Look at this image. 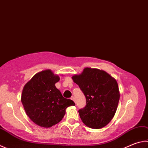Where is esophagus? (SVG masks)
<instances>
[{
	"label": "esophagus",
	"instance_id": "1",
	"mask_svg": "<svg viewBox=\"0 0 148 148\" xmlns=\"http://www.w3.org/2000/svg\"><path fill=\"white\" fill-rule=\"evenodd\" d=\"M71 100H73L74 102H76V101H75V98H74V96H72V97H71Z\"/></svg>",
	"mask_w": 148,
	"mask_h": 148
}]
</instances>
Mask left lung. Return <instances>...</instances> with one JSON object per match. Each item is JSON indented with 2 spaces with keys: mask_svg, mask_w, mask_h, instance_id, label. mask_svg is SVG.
<instances>
[{
  "mask_svg": "<svg viewBox=\"0 0 148 148\" xmlns=\"http://www.w3.org/2000/svg\"><path fill=\"white\" fill-rule=\"evenodd\" d=\"M86 98V106L78 112L88 127L100 129L111 122L116 111L120 92L116 79L104 71L85 68L72 77Z\"/></svg>",
  "mask_w": 148,
  "mask_h": 148,
  "instance_id": "obj_1",
  "label": "left lung"
}]
</instances>
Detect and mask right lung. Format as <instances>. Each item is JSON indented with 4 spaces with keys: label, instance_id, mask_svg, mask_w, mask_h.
<instances>
[{
    "label": "right lung",
    "instance_id": "obj_1",
    "mask_svg": "<svg viewBox=\"0 0 148 148\" xmlns=\"http://www.w3.org/2000/svg\"><path fill=\"white\" fill-rule=\"evenodd\" d=\"M60 77L50 70L35 74L23 88L21 101L26 114L36 124L50 127L63 119L67 107L74 102L65 98L55 84Z\"/></svg>",
    "mask_w": 148,
    "mask_h": 148
}]
</instances>
